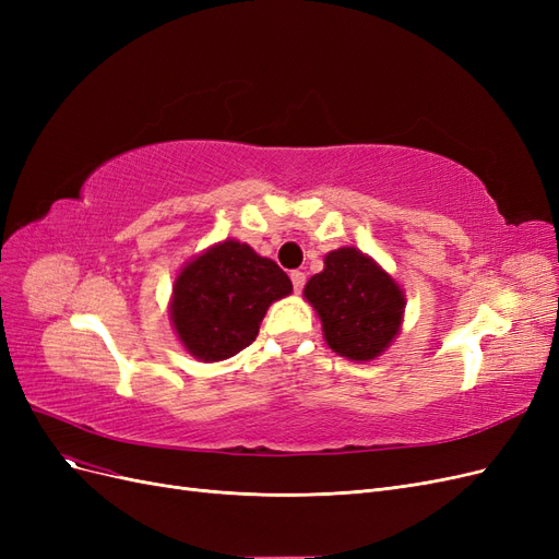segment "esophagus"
<instances>
[{
	"mask_svg": "<svg viewBox=\"0 0 559 559\" xmlns=\"http://www.w3.org/2000/svg\"><path fill=\"white\" fill-rule=\"evenodd\" d=\"M292 284H294V289L296 292H300L302 286H306V273H300V270H292Z\"/></svg>",
	"mask_w": 559,
	"mask_h": 559,
	"instance_id": "esophagus-1",
	"label": "esophagus"
}]
</instances>
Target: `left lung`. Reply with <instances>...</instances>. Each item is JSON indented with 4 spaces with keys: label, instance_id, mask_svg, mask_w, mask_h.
<instances>
[{
    "label": "left lung",
    "instance_id": "1",
    "mask_svg": "<svg viewBox=\"0 0 559 559\" xmlns=\"http://www.w3.org/2000/svg\"><path fill=\"white\" fill-rule=\"evenodd\" d=\"M324 263L310 277L306 298L321 319L329 347L352 361L376 359L399 333L405 306L401 289L354 247L331 251Z\"/></svg>",
    "mask_w": 559,
    "mask_h": 559
}]
</instances>
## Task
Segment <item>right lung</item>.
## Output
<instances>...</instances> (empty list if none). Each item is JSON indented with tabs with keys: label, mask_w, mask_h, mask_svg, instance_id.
<instances>
[{
	"label": "right lung",
	"mask_w": 559,
	"mask_h": 559,
	"mask_svg": "<svg viewBox=\"0 0 559 559\" xmlns=\"http://www.w3.org/2000/svg\"><path fill=\"white\" fill-rule=\"evenodd\" d=\"M286 294L292 280L275 261L226 240L181 270L173 324L193 357L222 361L257 341L270 302Z\"/></svg>",
	"instance_id": "add662e5"
}]
</instances>
